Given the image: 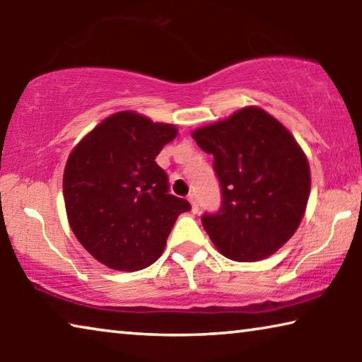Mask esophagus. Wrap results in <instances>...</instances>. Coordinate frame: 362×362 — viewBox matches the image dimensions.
Listing matches in <instances>:
<instances>
[{
    "label": "esophagus",
    "mask_w": 362,
    "mask_h": 362,
    "mask_svg": "<svg viewBox=\"0 0 362 362\" xmlns=\"http://www.w3.org/2000/svg\"><path fill=\"white\" fill-rule=\"evenodd\" d=\"M188 201H189V204H192V211L198 212V201H196V196L193 193L188 194Z\"/></svg>",
    "instance_id": "34e87169"
}]
</instances>
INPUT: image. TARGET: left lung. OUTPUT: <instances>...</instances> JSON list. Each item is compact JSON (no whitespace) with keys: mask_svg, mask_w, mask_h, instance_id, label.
<instances>
[{"mask_svg":"<svg viewBox=\"0 0 362 362\" xmlns=\"http://www.w3.org/2000/svg\"><path fill=\"white\" fill-rule=\"evenodd\" d=\"M214 156L222 207L203 216L214 246L226 259L259 262L297 231L310 198V164L287 127L260 107H244L194 129Z\"/></svg>","mask_w":362,"mask_h":362,"instance_id":"obj_1","label":"left lung"}]
</instances>
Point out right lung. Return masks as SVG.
Returning a JSON list of instances; mask_svg holds the SVG:
<instances>
[{
    "instance_id": "add662e5",
    "label": "right lung",
    "mask_w": 362,
    "mask_h": 362,
    "mask_svg": "<svg viewBox=\"0 0 362 362\" xmlns=\"http://www.w3.org/2000/svg\"><path fill=\"white\" fill-rule=\"evenodd\" d=\"M177 127L137 112H118L79 140L66 159L64 201L81 246L103 265L137 272L161 257L187 199L169 194L156 164Z\"/></svg>"
}]
</instances>
